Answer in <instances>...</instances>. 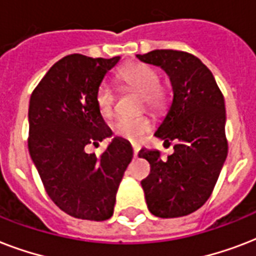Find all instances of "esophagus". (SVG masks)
<instances>
[{
    "label": "esophagus",
    "mask_w": 256,
    "mask_h": 256,
    "mask_svg": "<svg viewBox=\"0 0 256 256\" xmlns=\"http://www.w3.org/2000/svg\"><path fill=\"white\" fill-rule=\"evenodd\" d=\"M138 152H140V148L136 144H132V152H134V156H138Z\"/></svg>",
    "instance_id": "obj_1"
}]
</instances>
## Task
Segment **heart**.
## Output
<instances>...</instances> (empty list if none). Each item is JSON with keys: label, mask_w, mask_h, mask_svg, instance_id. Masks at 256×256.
<instances>
[{"label": "heart", "mask_w": 256, "mask_h": 256, "mask_svg": "<svg viewBox=\"0 0 256 256\" xmlns=\"http://www.w3.org/2000/svg\"><path fill=\"white\" fill-rule=\"evenodd\" d=\"M116 80L124 88L140 92V108L160 112L168 104V92L160 84V74L152 66L144 62H130L116 73ZM116 92L106 84L98 86L96 104L104 116H110L114 112ZM152 128V120L148 116H118L112 124V134L122 140L136 142Z\"/></svg>", "instance_id": "1"}]
</instances>
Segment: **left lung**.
Wrapping results in <instances>:
<instances>
[{"instance_id": "8db88e82", "label": "left lung", "mask_w": 256, "mask_h": 256, "mask_svg": "<svg viewBox=\"0 0 256 256\" xmlns=\"http://www.w3.org/2000/svg\"><path fill=\"white\" fill-rule=\"evenodd\" d=\"M146 64L160 66L172 85V102L156 136L170 144L174 154L164 160L156 150L138 154L150 164L140 184L150 212L178 218L194 212L212 194L228 150L224 98L208 68L186 52L171 49L136 54Z\"/></svg>"}]
</instances>
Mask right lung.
Returning <instances> with one entry per match:
<instances>
[{
  "instance_id": "add662e5",
  "label": "right lung",
  "mask_w": 256,
  "mask_h": 256,
  "mask_svg": "<svg viewBox=\"0 0 256 256\" xmlns=\"http://www.w3.org/2000/svg\"><path fill=\"white\" fill-rule=\"evenodd\" d=\"M120 57L70 54L56 62L30 96L28 146L46 192L66 214L88 220L112 215L132 146L114 138L100 156L88 144L112 136L96 104L104 74Z\"/></svg>"
}]
</instances>
